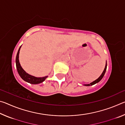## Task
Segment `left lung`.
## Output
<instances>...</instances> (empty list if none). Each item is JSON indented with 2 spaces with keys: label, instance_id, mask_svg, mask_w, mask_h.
Listing matches in <instances>:
<instances>
[{
  "label": "left lung",
  "instance_id": "left-lung-1",
  "mask_svg": "<svg viewBox=\"0 0 125 125\" xmlns=\"http://www.w3.org/2000/svg\"><path fill=\"white\" fill-rule=\"evenodd\" d=\"M106 68H107V63H106V65H105V67L104 70L103 72L102 73V74H101V75L100 76V77H99V78H98V79H97L96 80H95V81L93 82L92 83H91L89 84H85V86H90V85H94V84H96V83H98L99 82H100V80H101V79H102V78H103L104 75V74H105V72H106Z\"/></svg>",
  "mask_w": 125,
  "mask_h": 125
}]
</instances>
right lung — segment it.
<instances>
[{"mask_svg":"<svg viewBox=\"0 0 125 125\" xmlns=\"http://www.w3.org/2000/svg\"><path fill=\"white\" fill-rule=\"evenodd\" d=\"M21 47V46H20L19 49L18 50V52L17 53L16 57V69H17V71H18L19 74L21 78L23 80H24L25 81H26L31 84H39V83H42V82H43L48 76H46V77H42V78H37V77H33V76H32L29 74H27L26 72H25L24 69L22 68V67H21L20 62H19V54Z\"/></svg>","mask_w":125,"mask_h":125,"instance_id":"right-lung-1","label":"right lung"}]
</instances>
